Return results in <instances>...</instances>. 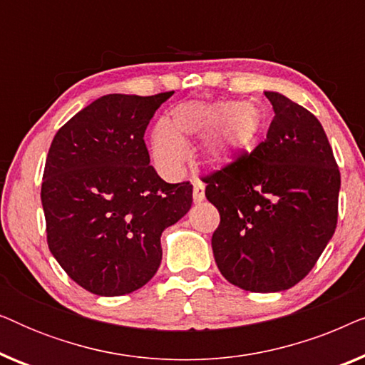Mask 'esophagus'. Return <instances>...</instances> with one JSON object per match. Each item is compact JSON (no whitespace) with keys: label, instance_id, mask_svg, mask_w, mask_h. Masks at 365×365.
Masks as SVG:
<instances>
[{"label":"esophagus","instance_id":"obj_1","mask_svg":"<svg viewBox=\"0 0 365 365\" xmlns=\"http://www.w3.org/2000/svg\"><path fill=\"white\" fill-rule=\"evenodd\" d=\"M204 191H206V187H204V184L201 181L194 182V189H192L194 202L199 204V202H202L204 199H206V192H204Z\"/></svg>","mask_w":365,"mask_h":365}]
</instances>
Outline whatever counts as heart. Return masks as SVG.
Segmentation results:
<instances>
[{"mask_svg": "<svg viewBox=\"0 0 365 365\" xmlns=\"http://www.w3.org/2000/svg\"><path fill=\"white\" fill-rule=\"evenodd\" d=\"M262 114L249 101H184L169 113L168 124L154 126L149 149L154 166L169 178L179 176L187 161V139H204L207 164H227L256 141Z\"/></svg>", "mask_w": 365, "mask_h": 365, "instance_id": "1", "label": "heart"}]
</instances>
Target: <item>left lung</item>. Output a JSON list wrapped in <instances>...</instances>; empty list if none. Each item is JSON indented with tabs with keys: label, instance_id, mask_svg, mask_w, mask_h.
<instances>
[{
	"label": "left lung",
	"instance_id": "8db88e82",
	"mask_svg": "<svg viewBox=\"0 0 365 365\" xmlns=\"http://www.w3.org/2000/svg\"><path fill=\"white\" fill-rule=\"evenodd\" d=\"M274 109L266 141L204 179L221 214L212 234L219 271L251 292H279L309 274L337 224L341 174L322 124L264 91Z\"/></svg>",
	"mask_w": 365,
	"mask_h": 365
}]
</instances>
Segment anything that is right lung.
<instances>
[{
    "label": "right lung",
    "instance_id": "right-lung-1",
    "mask_svg": "<svg viewBox=\"0 0 365 365\" xmlns=\"http://www.w3.org/2000/svg\"><path fill=\"white\" fill-rule=\"evenodd\" d=\"M173 94H106L74 114L49 148L41 186L49 251L96 296H124L151 281L163 231L191 209V184L163 181L144 144Z\"/></svg>",
    "mask_w": 365,
    "mask_h": 365
}]
</instances>
